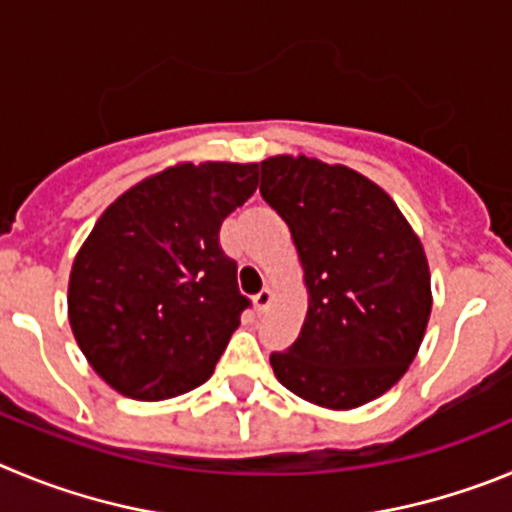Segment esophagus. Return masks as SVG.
I'll return each instance as SVG.
<instances>
[{
	"mask_svg": "<svg viewBox=\"0 0 512 512\" xmlns=\"http://www.w3.org/2000/svg\"><path fill=\"white\" fill-rule=\"evenodd\" d=\"M270 303H273V290L262 288L260 293H257V296H255V308L260 313H265L267 308H270Z\"/></svg>",
	"mask_w": 512,
	"mask_h": 512,
	"instance_id": "1",
	"label": "esophagus"
}]
</instances>
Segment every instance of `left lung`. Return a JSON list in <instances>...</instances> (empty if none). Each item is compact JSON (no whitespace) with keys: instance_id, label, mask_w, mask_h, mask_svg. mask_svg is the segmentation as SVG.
Segmentation results:
<instances>
[{"instance_id":"obj_1","label":"left lung","mask_w":512,"mask_h":512,"mask_svg":"<svg viewBox=\"0 0 512 512\" xmlns=\"http://www.w3.org/2000/svg\"><path fill=\"white\" fill-rule=\"evenodd\" d=\"M260 193L288 224L308 313L275 377L308 403L347 411L390 390L416 357L431 316L421 239L388 193L344 165L275 155Z\"/></svg>"}]
</instances>
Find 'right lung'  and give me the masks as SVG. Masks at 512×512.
I'll use <instances>...</instances> for the list:
<instances>
[{"mask_svg":"<svg viewBox=\"0 0 512 512\" xmlns=\"http://www.w3.org/2000/svg\"><path fill=\"white\" fill-rule=\"evenodd\" d=\"M255 163H181L124 191L73 260L68 319L96 375L135 400L199 388L250 298L219 245Z\"/></svg>","mask_w":512,"mask_h":512,"instance_id":"right-lung-1","label":"right lung"}]
</instances>
